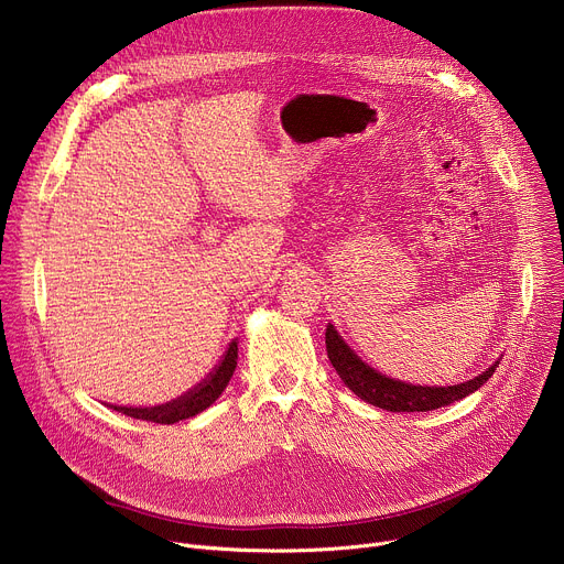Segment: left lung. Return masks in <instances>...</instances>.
Returning a JSON list of instances; mask_svg holds the SVG:
<instances>
[{
    "label": "left lung",
    "mask_w": 564,
    "mask_h": 564,
    "mask_svg": "<svg viewBox=\"0 0 564 564\" xmlns=\"http://www.w3.org/2000/svg\"><path fill=\"white\" fill-rule=\"evenodd\" d=\"M326 350L333 368L339 372L341 381L368 404L390 411V413H426L442 406L453 404L457 399H464L466 394L475 392L479 386H485L489 377L496 372V366H491L487 372L479 377L446 386V388H431V386H411L404 381H394L386 375H379L370 366H366L337 335L333 326L326 330Z\"/></svg>",
    "instance_id": "left-lung-1"
}]
</instances>
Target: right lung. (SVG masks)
I'll use <instances>...</instances> for the list:
<instances>
[{"instance_id":"right-lung-1","label":"right lung","mask_w":564,"mask_h":564,"mask_svg":"<svg viewBox=\"0 0 564 564\" xmlns=\"http://www.w3.org/2000/svg\"><path fill=\"white\" fill-rule=\"evenodd\" d=\"M236 359H238V346L236 341L229 344L225 359L220 361V366L216 368V372H212L203 383H198L192 392L170 401V404L163 406H153V409H116L129 417L135 420H147V422H155V424H176L181 420H189L198 413H203L205 409H209L214 401L220 397V392L225 390V386L229 383L234 370H236Z\"/></svg>"}]
</instances>
